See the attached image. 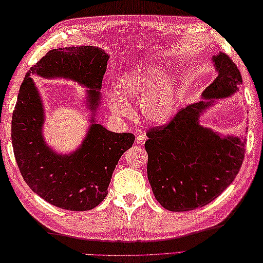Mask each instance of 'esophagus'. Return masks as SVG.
I'll use <instances>...</instances> for the list:
<instances>
[{"instance_id":"obj_1","label":"esophagus","mask_w":263,"mask_h":263,"mask_svg":"<svg viewBox=\"0 0 263 263\" xmlns=\"http://www.w3.org/2000/svg\"><path fill=\"white\" fill-rule=\"evenodd\" d=\"M146 140H147V137L144 135H138L137 138H136L137 144H140V146H142V144L146 142Z\"/></svg>"}]
</instances>
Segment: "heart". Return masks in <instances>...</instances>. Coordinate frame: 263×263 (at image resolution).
<instances>
[{"label": "heart", "instance_id": "1", "mask_svg": "<svg viewBox=\"0 0 263 263\" xmlns=\"http://www.w3.org/2000/svg\"><path fill=\"white\" fill-rule=\"evenodd\" d=\"M164 68L150 64L127 71L116 81L115 90L107 93L109 107L114 114L130 116L127 102L140 100L143 116L150 122L163 124L174 111L178 81L174 74H165Z\"/></svg>", "mask_w": 263, "mask_h": 263}]
</instances>
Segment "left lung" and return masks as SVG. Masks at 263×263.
Segmentation results:
<instances>
[{
    "label": "left lung",
    "instance_id": "obj_1",
    "mask_svg": "<svg viewBox=\"0 0 263 263\" xmlns=\"http://www.w3.org/2000/svg\"><path fill=\"white\" fill-rule=\"evenodd\" d=\"M218 76L202 92L203 99L232 96L242 85L241 72L225 53L212 58ZM214 102L182 108L166 125L147 132V173L156 200L170 211H189L211 202L235 180L241 168L244 139L220 137L199 124Z\"/></svg>",
    "mask_w": 263,
    "mask_h": 263
}]
</instances>
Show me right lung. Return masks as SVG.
<instances>
[{
    "mask_svg": "<svg viewBox=\"0 0 263 263\" xmlns=\"http://www.w3.org/2000/svg\"><path fill=\"white\" fill-rule=\"evenodd\" d=\"M108 59L96 46L52 49L31 66L20 86L11 125L16 164L28 186L61 209L85 211L102 202L119 159L132 147L136 137L106 130L95 123V117L76 152L57 154L44 141V106L30 76L65 78L80 83L89 89L88 107L96 110Z\"/></svg>",
    "mask_w": 263,
    "mask_h": 263,
    "instance_id": "obj_1",
    "label": "right lung"
}]
</instances>
